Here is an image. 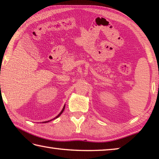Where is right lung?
<instances>
[{
	"label": "right lung",
	"mask_w": 159,
	"mask_h": 159,
	"mask_svg": "<svg viewBox=\"0 0 159 159\" xmlns=\"http://www.w3.org/2000/svg\"><path fill=\"white\" fill-rule=\"evenodd\" d=\"M65 106H64V107H63V108H62V111H60V113L59 114H58V115H57V116H56V117H55V118H54V119H51V120H50V121H43V123H47V122H49V121H52V120H53V119H57V117H59V116H60L61 115V114H62V112H63V111H64V109H65Z\"/></svg>",
	"instance_id": "1"
}]
</instances>
